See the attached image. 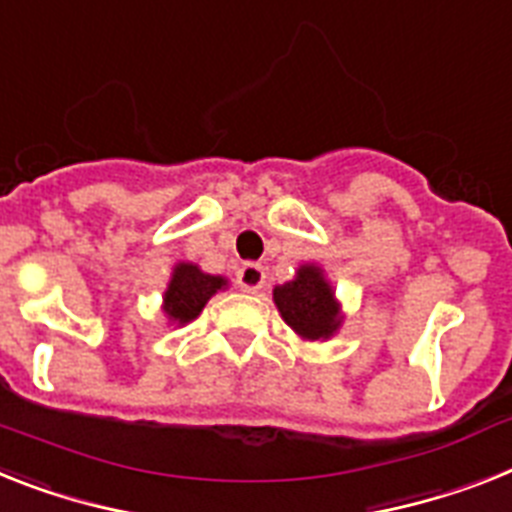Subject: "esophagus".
Returning a JSON list of instances; mask_svg holds the SVG:
<instances>
[{"mask_svg": "<svg viewBox=\"0 0 512 512\" xmlns=\"http://www.w3.org/2000/svg\"><path fill=\"white\" fill-rule=\"evenodd\" d=\"M236 283L247 294H257L265 286V268L257 263H244L239 273H236Z\"/></svg>", "mask_w": 512, "mask_h": 512, "instance_id": "34e87169", "label": "esophagus"}]
</instances>
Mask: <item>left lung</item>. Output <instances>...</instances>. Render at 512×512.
Instances as JSON below:
<instances>
[{
	"label": "left lung",
	"mask_w": 512,
	"mask_h": 512,
	"mask_svg": "<svg viewBox=\"0 0 512 512\" xmlns=\"http://www.w3.org/2000/svg\"><path fill=\"white\" fill-rule=\"evenodd\" d=\"M273 302L296 336L304 341H328L341 328L336 291L320 265H302L296 278L273 289Z\"/></svg>",
	"instance_id": "obj_1"
}]
</instances>
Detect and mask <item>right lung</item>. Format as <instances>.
<instances>
[{"label":"right lung","mask_w":512,"mask_h":512,"mask_svg":"<svg viewBox=\"0 0 512 512\" xmlns=\"http://www.w3.org/2000/svg\"><path fill=\"white\" fill-rule=\"evenodd\" d=\"M221 289H226L223 276H210L192 263H176L169 289L163 291V312L176 325H187L203 312L210 296Z\"/></svg>","instance_id":"add662e5"}]
</instances>
